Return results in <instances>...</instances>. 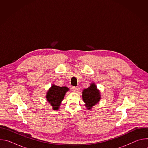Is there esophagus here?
<instances>
[{
  "label": "esophagus",
  "instance_id": "esophagus-1",
  "mask_svg": "<svg viewBox=\"0 0 148 148\" xmlns=\"http://www.w3.org/2000/svg\"><path fill=\"white\" fill-rule=\"evenodd\" d=\"M72 90H73V91H74V92H77L78 90V87H72Z\"/></svg>",
  "mask_w": 148,
  "mask_h": 148
}]
</instances>
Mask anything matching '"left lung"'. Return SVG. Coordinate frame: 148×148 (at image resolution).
I'll return each instance as SVG.
<instances>
[{"label":"left lung","instance_id":"1","mask_svg":"<svg viewBox=\"0 0 148 148\" xmlns=\"http://www.w3.org/2000/svg\"><path fill=\"white\" fill-rule=\"evenodd\" d=\"M101 94L94 82L90 84V86L87 89H84L82 92L83 101L87 110H92V107L99 102L101 99Z\"/></svg>","mask_w":148,"mask_h":148}]
</instances>
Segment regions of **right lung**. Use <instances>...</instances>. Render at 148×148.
<instances>
[{
	"instance_id": "1",
	"label": "right lung",
	"mask_w": 148,
	"mask_h": 148,
	"mask_svg": "<svg viewBox=\"0 0 148 148\" xmlns=\"http://www.w3.org/2000/svg\"><path fill=\"white\" fill-rule=\"evenodd\" d=\"M69 90L70 89L67 87H58L55 84H52L46 93V98L47 102L52 106L53 110L57 111L60 108L62 101Z\"/></svg>"
}]
</instances>
